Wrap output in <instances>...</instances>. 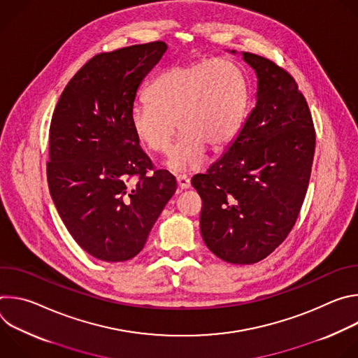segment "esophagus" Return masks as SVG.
<instances>
[{
    "label": "esophagus",
    "instance_id": "obj_1",
    "mask_svg": "<svg viewBox=\"0 0 358 358\" xmlns=\"http://www.w3.org/2000/svg\"><path fill=\"white\" fill-rule=\"evenodd\" d=\"M177 184H178L180 189H187V188L191 187V181L185 174H178L177 176Z\"/></svg>",
    "mask_w": 358,
    "mask_h": 358
}]
</instances>
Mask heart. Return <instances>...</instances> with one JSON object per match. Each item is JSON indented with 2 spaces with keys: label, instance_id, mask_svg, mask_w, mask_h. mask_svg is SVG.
Masks as SVG:
<instances>
[{
  "label": "heart",
  "instance_id": "obj_1",
  "mask_svg": "<svg viewBox=\"0 0 358 358\" xmlns=\"http://www.w3.org/2000/svg\"><path fill=\"white\" fill-rule=\"evenodd\" d=\"M137 105L130 124L150 151L166 155L181 130L167 166L174 171L201 164L206 148H224L238 133L248 103L242 69L225 58L171 66L152 80Z\"/></svg>",
  "mask_w": 358,
  "mask_h": 358
}]
</instances>
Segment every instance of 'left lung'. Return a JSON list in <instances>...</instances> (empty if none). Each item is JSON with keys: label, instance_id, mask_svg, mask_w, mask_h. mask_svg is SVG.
Returning a JSON list of instances; mask_svg holds the SVG:
<instances>
[{"label": "left lung", "instance_id": "obj_1", "mask_svg": "<svg viewBox=\"0 0 358 358\" xmlns=\"http://www.w3.org/2000/svg\"><path fill=\"white\" fill-rule=\"evenodd\" d=\"M242 57L258 78L257 105L225 155L191 184L202 199L199 228L208 249L225 262L250 265L271 255L297 220L316 133L292 75L264 57Z\"/></svg>", "mask_w": 358, "mask_h": 358}]
</instances>
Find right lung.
<instances>
[{
    "label": "right lung",
    "mask_w": 358,
    "mask_h": 358,
    "mask_svg": "<svg viewBox=\"0 0 358 358\" xmlns=\"http://www.w3.org/2000/svg\"><path fill=\"white\" fill-rule=\"evenodd\" d=\"M166 50L156 41L93 57L64 89L50 122V196L72 238L100 261L134 258L177 189L130 124L137 89Z\"/></svg>",
    "instance_id": "right-lung-1"
}]
</instances>
